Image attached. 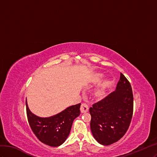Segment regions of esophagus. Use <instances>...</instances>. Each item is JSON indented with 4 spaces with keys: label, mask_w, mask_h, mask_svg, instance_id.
I'll list each match as a JSON object with an SVG mask.
<instances>
[{
    "label": "esophagus",
    "mask_w": 157,
    "mask_h": 157,
    "mask_svg": "<svg viewBox=\"0 0 157 157\" xmlns=\"http://www.w3.org/2000/svg\"><path fill=\"white\" fill-rule=\"evenodd\" d=\"M80 110H81V113H86L89 110V106L86 103H82L81 107H80Z\"/></svg>",
    "instance_id": "esophagus-1"
}]
</instances>
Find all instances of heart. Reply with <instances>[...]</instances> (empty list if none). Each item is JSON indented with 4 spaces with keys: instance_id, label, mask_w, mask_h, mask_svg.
Segmentation results:
<instances>
[{
    "instance_id": "b5f03b06",
    "label": "heart",
    "mask_w": 157,
    "mask_h": 157,
    "mask_svg": "<svg viewBox=\"0 0 157 157\" xmlns=\"http://www.w3.org/2000/svg\"><path fill=\"white\" fill-rule=\"evenodd\" d=\"M102 76H103V75H102V74H95V75H94V77L93 78L92 81H93V82H95V83H97V82H99L100 79L102 78ZM109 83V81L105 82L103 83H102V84L101 85V87H100L99 89H97V90L96 92H95V95H96L97 97H101V96L102 95V94H103L105 89V87H106L107 86H108Z\"/></svg>"
}]
</instances>
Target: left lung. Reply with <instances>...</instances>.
Segmentation results:
<instances>
[{
	"instance_id": "obj_1",
	"label": "left lung",
	"mask_w": 157,
	"mask_h": 157,
	"mask_svg": "<svg viewBox=\"0 0 157 157\" xmlns=\"http://www.w3.org/2000/svg\"><path fill=\"white\" fill-rule=\"evenodd\" d=\"M133 96L130 83L120 73L116 90L89 109L91 130L101 145L118 141L126 133L132 121Z\"/></svg>"
}]
</instances>
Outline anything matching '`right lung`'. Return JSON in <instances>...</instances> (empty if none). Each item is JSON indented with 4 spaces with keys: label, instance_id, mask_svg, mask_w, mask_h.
I'll return each mask as SVG.
<instances>
[{
    "label": "right lung",
    "instance_id": "1",
    "mask_svg": "<svg viewBox=\"0 0 157 157\" xmlns=\"http://www.w3.org/2000/svg\"><path fill=\"white\" fill-rule=\"evenodd\" d=\"M26 113L31 129L38 140L47 145L58 147L69 136L72 123L80 114L81 103L68 107L61 113L48 118H41L29 110L25 101Z\"/></svg>",
    "mask_w": 157,
    "mask_h": 157
}]
</instances>
